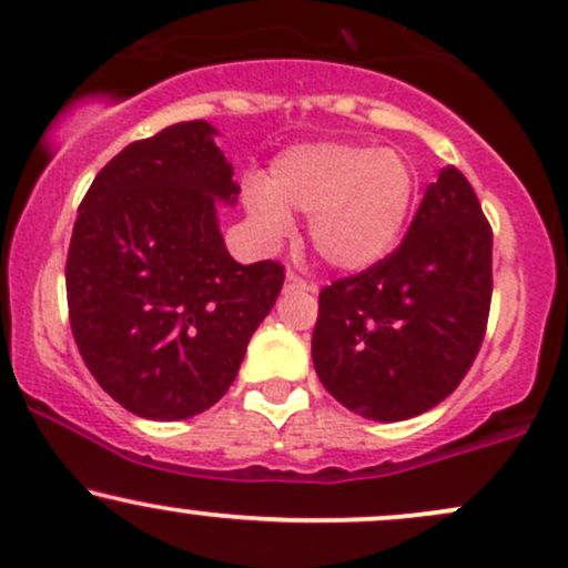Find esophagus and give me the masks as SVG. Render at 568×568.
<instances>
[{
    "label": "esophagus",
    "instance_id": "esophagus-1",
    "mask_svg": "<svg viewBox=\"0 0 568 568\" xmlns=\"http://www.w3.org/2000/svg\"><path fill=\"white\" fill-rule=\"evenodd\" d=\"M284 290L286 292H297V290H308V282H305L303 276H297V273H286V282H284Z\"/></svg>",
    "mask_w": 568,
    "mask_h": 568
}]
</instances>
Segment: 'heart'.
<instances>
[{"instance_id":"obj_1","label":"heart","mask_w":568,"mask_h":568,"mask_svg":"<svg viewBox=\"0 0 568 568\" xmlns=\"http://www.w3.org/2000/svg\"><path fill=\"white\" fill-rule=\"evenodd\" d=\"M417 196V175L398 151L356 143L303 145L271 166L268 185L250 183L246 210L265 242L292 229L286 210L311 215L308 236L326 263L362 271L402 236Z\"/></svg>"}]
</instances>
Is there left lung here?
<instances>
[{"instance_id": "8db88e82", "label": "left lung", "mask_w": 568, "mask_h": 568, "mask_svg": "<svg viewBox=\"0 0 568 568\" xmlns=\"http://www.w3.org/2000/svg\"><path fill=\"white\" fill-rule=\"evenodd\" d=\"M489 305L491 225L468 178L444 166L402 244L318 292L313 366L356 415L417 417L468 375Z\"/></svg>"}]
</instances>
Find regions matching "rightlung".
<instances>
[{
  "mask_svg": "<svg viewBox=\"0 0 568 568\" xmlns=\"http://www.w3.org/2000/svg\"><path fill=\"white\" fill-rule=\"evenodd\" d=\"M215 130L196 122L135 140L98 172L73 223L65 295L87 369L145 419H189L225 396L268 316L284 265H239L215 202H236Z\"/></svg>",
  "mask_w": 568,
  "mask_h": 568,
  "instance_id": "add662e5",
  "label": "right lung"
}]
</instances>
